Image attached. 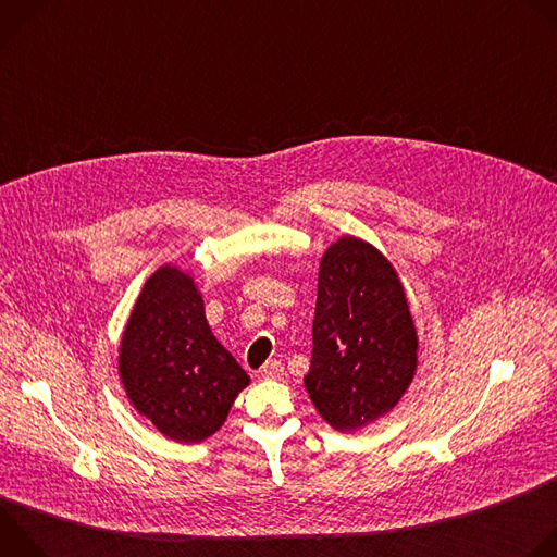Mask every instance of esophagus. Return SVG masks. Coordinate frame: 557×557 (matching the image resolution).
Returning <instances> with one entry per match:
<instances>
[{
    "mask_svg": "<svg viewBox=\"0 0 557 557\" xmlns=\"http://www.w3.org/2000/svg\"><path fill=\"white\" fill-rule=\"evenodd\" d=\"M267 381H282L284 379V366L282 361H267L260 372Z\"/></svg>",
    "mask_w": 557,
    "mask_h": 557,
    "instance_id": "34e87169",
    "label": "esophagus"
}]
</instances>
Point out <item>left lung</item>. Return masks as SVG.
Returning a JSON list of instances; mask_svg holds the SVG:
<instances>
[{
    "mask_svg": "<svg viewBox=\"0 0 557 557\" xmlns=\"http://www.w3.org/2000/svg\"><path fill=\"white\" fill-rule=\"evenodd\" d=\"M417 366L419 333L399 273L361 237H337L317 280L304 376L312 406L337 432L363 430L401 401Z\"/></svg>",
    "mask_w": 557,
    "mask_h": 557,
    "instance_id": "8db88e82",
    "label": "left lung"
}]
</instances>
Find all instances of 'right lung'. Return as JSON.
Wrapping results in <instances>:
<instances>
[{"instance_id": "right-lung-1", "label": "right lung", "mask_w": 557, "mask_h": 557, "mask_svg": "<svg viewBox=\"0 0 557 557\" xmlns=\"http://www.w3.org/2000/svg\"><path fill=\"white\" fill-rule=\"evenodd\" d=\"M119 379L134 410L176 443H202L226 421L249 374L213 337L196 277L158 267L119 344Z\"/></svg>"}]
</instances>
